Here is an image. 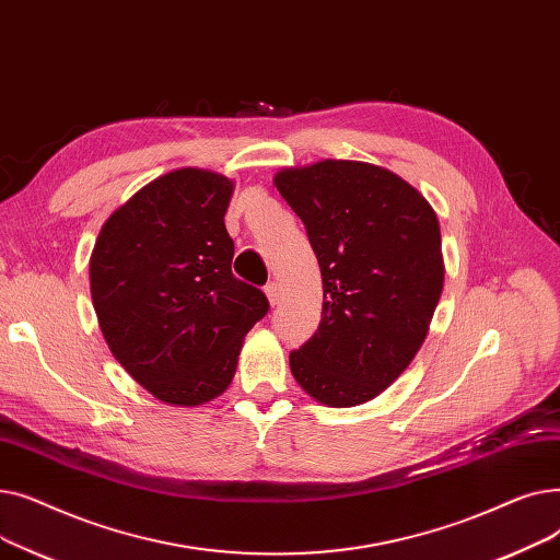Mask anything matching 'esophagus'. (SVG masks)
I'll use <instances>...</instances> for the list:
<instances>
[{"mask_svg": "<svg viewBox=\"0 0 560 560\" xmlns=\"http://www.w3.org/2000/svg\"><path fill=\"white\" fill-rule=\"evenodd\" d=\"M265 295H268L270 304L275 306V304H279V295H281V290H279V285H277L275 281H270L268 285H265Z\"/></svg>", "mask_w": 560, "mask_h": 560, "instance_id": "esophagus-1", "label": "esophagus"}]
</instances>
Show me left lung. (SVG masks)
Wrapping results in <instances>:
<instances>
[{
    "label": "left lung",
    "mask_w": 560,
    "mask_h": 560,
    "mask_svg": "<svg viewBox=\"0 0 560 560\" xmlns=\"http://www.w3.org/2000/svg\"><path fill=\"white\" fill-rule=\"evenodd\" d=\"M275 186L317 256L322 319L290 370L317 401L347 408L384 393L422 347L445 281L431 203L361 161L288 167Z\"/></svg>",
    "instance_id": "1"
}]
</instances>
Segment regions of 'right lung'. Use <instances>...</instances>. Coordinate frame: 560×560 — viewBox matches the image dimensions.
Masks as SVG:
<instances>
[{"label": "right lung", "instance_id": "add662e5", "mask_svg": "<svg viewBox=\"0 0 560 560\" xmlns=\"http://www.w3.org/2000/svg\"><path fill=\"white\" fill-rule=\"evenodd\" d=\"M226 176L184 167L140 188L102 226L91 256L100 329L156 399L199 406L222 395L268 298L231 272Z\"/></svg>", "mask_w": 560, "mask_h": 560}]
</instances>
